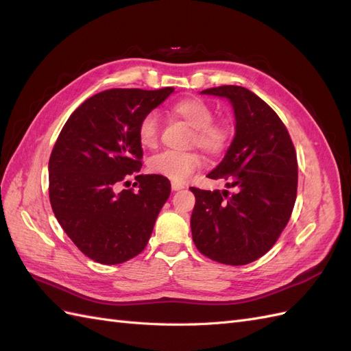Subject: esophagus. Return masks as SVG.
Segmentation results:
<instances>
[{
	"mask_svg": "<svg viewBox=\"0 0 351 351\" xmlns=\"http://www.w3.org/2000/svg\"><path fill=\"white\" fill-rule=\"evenodd\" d=\"M171 189L174 190V192H178V190H182V189H184V186L182 184V183H171Z\"/></svg>",
	"mask_w": 351,
	"mask_h": 351,
	"instance_id": "34e87169",
	"label": "esophagus"
}]
</instances>
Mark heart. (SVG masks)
I'll return each mask as SVG.
<instances>
[{"mask_svg":"<svg viewBox=\"0 0 351 351\" xmlns=\"http://www.w3.org/2000/svg\"><path fill=\"white\" fill-rule=\"evenodd\" d=\"M176 119L184 121L192 129L190 142L208 154H219L224 151L228 142V129L226 124L215 123L214 111L209 105L197 98L177 101L169 108ZM137 137L145 147H155L159 139V120L156 112H147L142 117L137 127ZM202 165V156L197 152H173L165 151L155 155L149 168L176 183L186 182Z\"/></svg>","mask_w":351,"mask_h":351,"instance_id":"1","label":"heart"}]
</instances>
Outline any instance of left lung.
<instances>
[{
	"label": "left lung",
	"instance_id": "1",
	"mask_svg": "<svg viewBox=\"0 0 351 351\" xmlns=\"http://www.w3.org/2000/svg\"><path fill=\"white\" fill-rule=\"evenodd\" d=\"M200 93L226 98L234 112V139L206 176L224 178L234 193L190 187L196 197L192 237L212 261L247 265L274 246L290 219L297 195L294 146L280 117L249 89L230 84Z\"/></svg>",
	"mask_w": 351,
	"mask_h": 351
}]
</instances>
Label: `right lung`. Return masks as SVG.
<instances>
[{
  "instance_id": "right-lung-1",
  "label": "right lung",
  "mask_w": 351,
  "mask_h": 351,
  "mask_svg": "<svg viewBox=\"0 0 351 351\" xmlns=\"http://www.w3.org/2000/svg\"><path fill=\"white\" fill-rule=\"evenodd\" d=\"M173 88L110 89L74 111L52 149L49 200L66 234L95 262L117 265L147 244L171 184L159 174L136 176L139 190L117 184L142 168L137 127ZM136 183V184H137Z\"/></svg>"
}]
</instances>
